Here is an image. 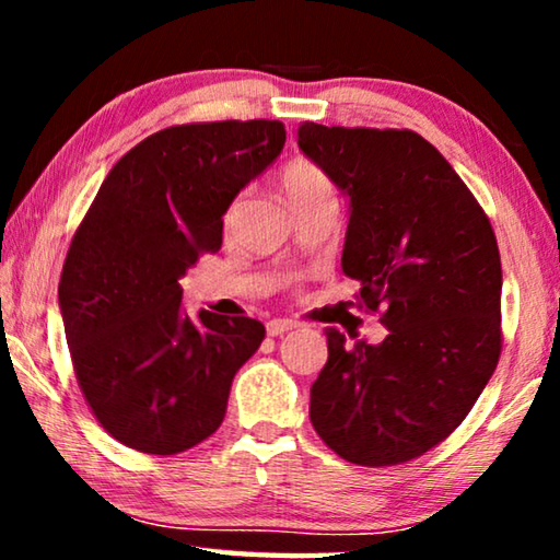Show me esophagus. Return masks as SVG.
I'll use <instances>...</instances> for the list:
<instances>
[{"mask_svg":"<svg viewBox=\"0 0 560 560\" xmlns=\"http://www.w3.org/2000/svg\"><path fill=\"white\" fill-rule=\"evenodd\" d=\"M293 328H299L296 320H291V318H273V320H269V324H267V334L269 336H283V334H289V330H293Z\"/></svg>","mask_w":560,"mask_h":560,"instance_id":"34e87169","label":"esophagus"}]
</instances>
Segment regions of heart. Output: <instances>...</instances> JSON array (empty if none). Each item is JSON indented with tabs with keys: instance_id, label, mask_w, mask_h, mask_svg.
<instances>
[{
	"instance_id": "heart-1",
	"label": "heart",
	"mask_w": 560,
	"mask_h": 560,
	"mask_svg": "<svg viewBox=\"0 0 560 560\" xmlns=\"http://www.w3.org/2000/svg\"><path fill=\"white\" fill-rule=\"evenodd\" d=\"M279 183H281L283 195H287V200L291 202V207L330 189V179L324 170H320L314 160L301 158V155L291 158L289 163L281 167Z\"/></svg>"
}]
</instances>
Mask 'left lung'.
<instances>
[{
    "instance_id": "8db88e82",
    "label": "left lung",
    "mask_w": 560,
    "mask_h": 560,
    "mask_svg": "<svg viewBox=\"0 0 560 560\" xmlns=\"http://www.w3.org/2000/svg\"><path fill=\"white\" fill-rule=\"evenodd\" d=\"M299 148L350 197L346 277L381 314V346L326 328L311 422L340 459L393 467L459 428L501 355L494 230L452 165L415 130L306 120Z\"/></svg>"
}]
</instances>
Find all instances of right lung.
Listing matches in <instances>:
<instances>
[{
  "mask_svg": "<svg viewBox=\"0 0 560 560\" xmlns=\"http://www.w3.org/2000/svg\"><path fill=\"white\" fill-rule=\"evenodd\" d=\"M287 143L279 120L183 122L128 150L75 230L59 306L83 397L110 438L179 454L217 432L264 340L246 316L189 318L179 277L222 246L224 212Z\"/></svg>",
  "mask_w": 560,
  "mask_h": 560,
  "instance_id": "right-lung-1",
  "label": "right lung"
}]
</instances>
